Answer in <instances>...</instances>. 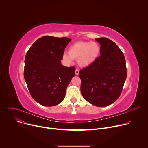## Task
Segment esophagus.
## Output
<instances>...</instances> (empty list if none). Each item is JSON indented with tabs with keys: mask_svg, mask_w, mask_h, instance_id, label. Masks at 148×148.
<instances>
[{
	"mask_svg": "<svg viewBox=\"0 0 148 148\" xmlns=\"http://www.w3.org/2000/svg\"><path fill=\"white\" fill-rule=\"evenodd\" d=\"M79 71L78 69H76L75 70V74L78 75H79Z\"/></svg>",
	"mask_w": 148,
	"mask_h": 148,
	"instance_id": "34e87169",
	"label": "esophagus"
}]
</instances>
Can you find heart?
<instances>
[{"label": "heart", "mask_w": 148, "mask_h": 148, "mask_svg": "<svg viewBox=\"0 0 148 148\" xmlns=\"http://www.w3.org/2000/svg\"><path fill=\"white\" fill-rule=\"evenodd\" d=\"M99 52L100 47L95 42L78 41L69 47V53H63L62 59L67 64H71L73 59H77L78 65L86 68L95 61Z\"/></svg>", "instance_id": "obj_1"}]
</instances>
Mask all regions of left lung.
Masks as SVG:
<instances>
[{"label": "left lung", "instance_id": "8db88e82", "mask_svg": "<svg viewBox=\"0 0 148 148\" xmlns=\"http://www.w3.org/2000/svg\"><path fill=\"white\" fill-rule=\"evenodd\" d=\"M95 40L101 56L88 67L81 70V92L83 98L98 107L113 103L120 96L126 78L124 55L117 45L107 38Z\"/></svg>", "mask_w": 148, "mask_h": 148}]
</instances>
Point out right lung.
Instances as JSON below:
<instances>
[{"instance_id":"1","label":"right lung","mask_w":148,"mask_h":148,"mask_svg":"<svg viewBox=\"0 0 148 148\" xmlns=\"http://www.w3.org/2000/svg\"><path fill=\"white\" fill-rule=\"evenodd\" d=\"M71 40L67 37L43 36L34 42L26 55L25 81L32 98L43 106L61 103L75 76L74 67H65L61 63Z\"/></svg>"}]
</instances>
